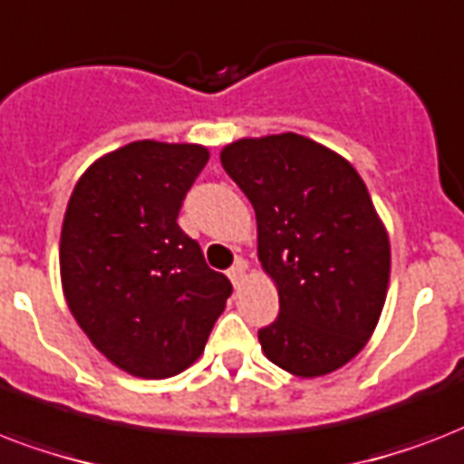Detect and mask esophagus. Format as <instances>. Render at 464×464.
I'll list each match as a JSON object with an SVG mask.
<instances>
[{
    "label": "esophagus",
    "mask_w": 464,
    "mask_h": 464,
    "mask_svg": "<svg viewBox=\"0 0 464 464\" xmlns=\"http://www.w3.org/2000/svg\"><path fill=\"white\" fill-rule=\"evenodd\" d=\"M244 271H246V261H244V258H237L235 266H232V268L227 271L229 281H232V285H235V288H239V285L244 283Z\"/></svg>",
    "instance_id": "1"
}]
</instances>
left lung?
I'll return each mask as SVG.
<instances>
[{"label":"left lung","instance_id":"left-lung-1","mask_svg":"<svg viewBox=\"0 0 464 464\" xmlns=\"http://www.w3.org/2000/svg\"><path fill=\"white\" fill-rule=\"evenodd\" d=\"M220 161L254 206L258 261L281 300L258 329L266 358L297 378L339 370L375 332L390 283V239L365 183L295 132L237 140Z\"/></svg>","mask_w":464,"mask_h":464}]
</instances>
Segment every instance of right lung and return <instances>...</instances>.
<instances>
[{
    "instance_id": "1",
    "label": "right lung",
    "mask_w": 464,
    "mask_h": 464,
    "mask_svg": "<svg viewBox=\"0 0 464 464\" xmlns=\"http://www.w3.org/2000/svg\"><path fill=\"white\" fill-rule=\"evenodd\" d=\"M208 157L200 145L130 142L86 169L67 203L60 273L70 312L135 378H171L198 361L232 295L176 222Z\"/></svg>"
}]
</instances>
